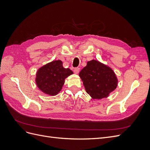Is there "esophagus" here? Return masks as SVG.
<instances>
[{"mask_svg":"<svg viewBox=\"0 0 150 150\" xmlns=\"http://www.w3.org/2000/svg\"><path fill=\"white\" fill-rule=\"evenodd\" d=\"M79 71H80L79 67H76V68H74V72L75 74H78L79 72Z\"/></svg>","mask_w":150,"mask_h":150,"instance_id":"1","label":"esophagus"}]
</instances>
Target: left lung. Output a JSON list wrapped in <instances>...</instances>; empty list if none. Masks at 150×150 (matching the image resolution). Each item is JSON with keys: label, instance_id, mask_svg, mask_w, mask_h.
<instances>
[{"label": "left lung", "instance_id": "8db88e82", "mask_svg": "<svg viewBox=\"0 0 150 150\" xmlns=\"http://www.w3.org/2000/svg\"><path fill=\"white\" fill-rule=\"evenodd\" d=\"M79 76L86 93L93 99L108 98L118 83L116 74L110 66L94 59L87 62Z\"/></svg>", "mask_w": 150, "mask_h": 150}]
</instances>
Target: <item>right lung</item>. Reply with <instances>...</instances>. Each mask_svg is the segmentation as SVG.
<instances>
[{"label":"right lung","instance_id":"right-lung-1","mask_svg":"<svg viewBox=\"0 0 150 150\" xmlns=\"http://www.w3.org/2000/svg\"><path fill=\"white\" fill-rule=\"evenodd\" d=\"M73 74L69 68H64L61 60L47 63L39 68L35 76V83L44 94L56 96L65 83V79Z\"/></svg>","mask_w":150,"mask_h":150}]
</instances>
